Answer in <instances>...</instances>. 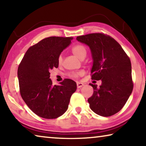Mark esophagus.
I'll return each instance as SVG.
<instances>
[{"label":"esophagus","mask_w":146,"mask_h":146,"mask_svg":"<svg viewBox=\"0 0 146 146\" xmlns=\"http://www.w3.org/2000/svg\"><path fill=\"white\" fill-rule=\"evenodd\" d=\"M83 86H84V84L82 82H78L77 83H76V86H77V88H80L81 87H82Z\"/></svg>","instance_id":"obj_1"}]
</instances>
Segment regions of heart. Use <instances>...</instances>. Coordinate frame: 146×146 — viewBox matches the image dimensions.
Instances as JSON below:
<instances>
[{
    "label": "heart",
    "mask_w": 146,
    "mask_h": 146,
    "mask_svg": "<svg viewBox=\"0 0 146 146\" xmlns=\"http://www.w3.org/2000/svg\"><path fill=\"white\" fill-rule=\"evenodd\" d=\"M71 51L76 57L81 59V60L84 58L86 56V54H87L86 47L82 44H77L71 48ZM62 62V56H59L58 58V64H61ZM80 74V72H72L69 74V76L73 78H77Z\"/></svg>",
    "instance_id": "obj_1"
}]
</instances>
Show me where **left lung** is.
<instances>
[{
  "label": "left lung",
  "instance_id": "1",
  "mask_svg": "<svg viewBox=\"0 0 146 146\" xmlns=\"http://www.w3.org/2000/svg\"><path fill=\"white\" fill-rule=\"evenodd\" d=\"M76 40L90 47L93 60L91 78L102 80L100 87L90 84L93 95L88 98L91 110L102 117H110L122 110L132 93L131 64L114 38L96 33L78 36Z\"/></svg>",
  "mask_w": 146,
  "mask_h": 146
}]
</instances>
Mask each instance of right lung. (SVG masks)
<instances>
[{
  "instance_id": "obj_1",
  "label": "right lung",
  "mask_w": 146,
  "mask_h": 146,
  "mask_svg": "<svg viewBox=\"0 0 146 146\" xmlns=\"http://www.w3.org/2000/svg\"><path fill=\"white\" fill-rule=\"evenodd\" d=\"M73 37L50 36L31 46L18 68L20 93L29 108L38 117L53 119L68 110L76 84L66 78L53 85L50 71L58 67V58Z\"/></svg>"
}]
</instances>
